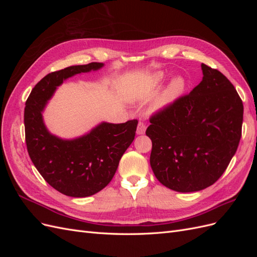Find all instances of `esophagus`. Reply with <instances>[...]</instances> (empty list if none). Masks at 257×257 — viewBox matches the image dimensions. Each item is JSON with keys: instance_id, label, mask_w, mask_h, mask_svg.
<instances>
[{"instance_id": "1", "label": "esophagus", "mask_w": 257, "mask_h": 257, "mask_svg": "<svg viewBox=\"0 0 257 257\" xmlns=\"http://www.w3.org/2000/svg\"><path fill=\"white\" fill-rule=\"evenodd\" d=\"M146 128H147V126H146V124L144 123V122H139L138 123V125H137V134L138 135H142V134H145V132H146Z\"/></svg>"}]
</instances>
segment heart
<instances>
[{
  "instance_id": "1",
  "label": "heart",
  "mask_w": 257,
  "mask_h": 257,
  "mask_svg": "<svg viewBox=\"0 0 257 257\" xmlns=\"http://www.w3.org/2000/svg\"><path fill=\"white\" fill-rule=\"evenodd\" d=\"M165 79V76L163 73H157L151 79V84L152 85H157L161 83L163 80ZM184 89V81L182 78H176L172 82L169 83L167 89L165 90L164 94H163L161 98V105H167L169 103H172L173 100H175L179 95L181 94L182 91Z\"/></svg>"
}]
</instances>
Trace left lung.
<instances>
[{
	"label": "left lung",
	"instance_id": "left-lung-1",
	"mask_svg": "<svg viewBox=\"0 0 257 257\" xmlns=\"http://www.w3.org/2000/svg\"><path fill=\"white\" fill-rule=\"evenodd\" d=\"M203 80L150 116V164L158 180L177 192L212 185L237 151L243 104L220 71L201 64Z\"/></svg>",
	"mask_w": 257,
	"mask_h": 257
}]
</instances>
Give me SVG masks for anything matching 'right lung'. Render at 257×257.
Wrapping results in <instances>:
<instances>
[{
	"instance_id": "right-lung-1",
	"label": "right lung",
	"mask_w": 257,
	"mask_h": 257,
	"mask_svg": "<svg viewBox=\"0 0 257 257\" xmlns=\"http://www.w3.org/2000/svg\"><path fill=\"white\" fill-rule=\"evenodd\" d=\"M103 63L68 66L49 73L31 91L25 108L27 149L34 166L53 189L72 197H87L111 181L120 159L133 143L138 121L102 123L90 134L74 141L49 134L42 111L63 80L76 74L98 69Z\"/></svg>"
}]
</instances>
